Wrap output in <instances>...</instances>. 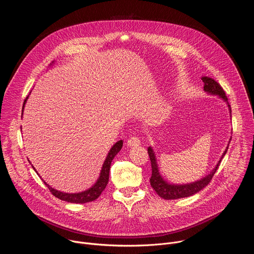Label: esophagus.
<instances>
[{"label":"esophagus","mask_w":254,"mask_h":254,"mask_svg":"<svg viewBox=\"0 0 254 254\" xmlns=\"http://www.w3.org/2000/svg\"><path fill=\"white\" fill-rule=\"evenodd\" d=\"M127 144L128 147L138 146V144H140V140H139V138H138L136 135H131V136L127 139Z\"/></svg>","instance_id":"obj_1"}]
</instances>
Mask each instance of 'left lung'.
<instances>
[{
  "label": "left lung",
  "mask_w": 254,
  "mask_h": 254,
  "mask_svg": "<svg viewBox=\"0 0 254 254\" xmlns=\"http://www.w3.org/2000/svg\"><path fill=\"white\" fill-rule=\"evenodd\" d=\"M201 79L204 82V90L206 92H208L210 94H214V95H218L224 101L227 102L229 111H230V115H231V107L228 103L225 91L223 90L221 85L218 82L215 81L214 79H212L208 76H203ZM227 150H228V147L224 151V153H223L220 161L218 162V164L216 165V167L212 170V172L209 175H207L203 179H201L199 181H196V182L190 183V184L172 185V184H169L167 181H165L162 178V176L159 172V168H158V164H157V160H156V155H155L153 149L151 147H149L148 154L150 156V160H151V164H152V176H151V179H150L151 186L153 187V189L156 191V193L160 197H162L163 199H166V200H174V199H180V198H185V197L192 196V195L198 193L199 191H201L203 188H205L211 182V180H212L214 174L216 173L217 169H218V167L221 163V160L223 159V157L227 153Z\"/></svg>",
  "instance_id": "left-lung-1"
}]
</instances>
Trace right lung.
<instances>
[{"instance_id":"obj_1","label":"right lung","mask_w":254,"mask_h":254,"mask_svg":"<svg viewBox=\"0 0 254 254\" xmlns=\"http://www.w3.org/2000/svg\"><path fill=\"white\" fill-rule=\"evenodd\" d=\"M27 99H28V96L24 100L23 110H24V106H25V103H26ZM22 115H23V111H22ZM122 148H123V140H119L114 144V147L111 149L110 152H108V155H107V157H106V159H105V161L102 165L100 175H99V178L96 181V183L91 188H89L88 190H85V191L80 192V193L68 194V193H63V192L57 191V190L53 189L52 187H50L46 182H44V181H43V182L48 187V189L50 190L52 195H54L56 198H58L60 200H63V201L69 202V203H79V204L94 201L95 199H97L100 196L101 192L105 189V187L108 183V179H110L111 164H112L114 158L117 156V154L122 150ZM33 169L35 170L34 167H33Z\"/></svg>"}]
</instances>
